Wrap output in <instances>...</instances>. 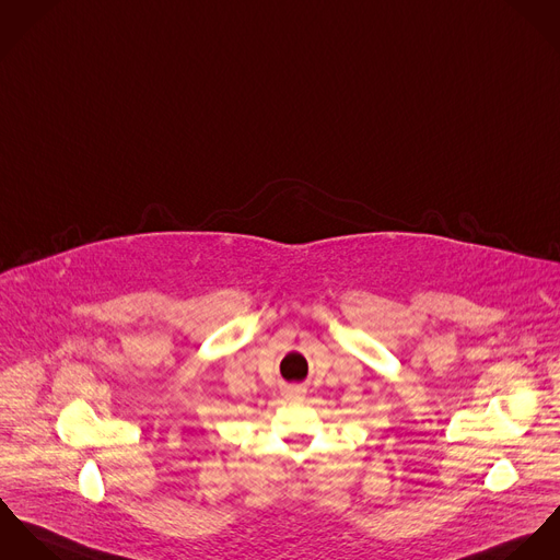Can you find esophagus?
<instances>
[{"mask_svg": "<svg viewBox=\"0 0 560 560\" xmlns=\"http://www.w3.org/2000/svg\"><path fill=\"white\" fill-rule=\"evenodd\" d=\"M305 388L303 386H288L285 390H283V397L285 399H292V401H301V399H305Z\"/></svg>", "mask_w": 560, "mask_h": 560, "instance_id": "1", "label": "esophagus"}]
</instances>
